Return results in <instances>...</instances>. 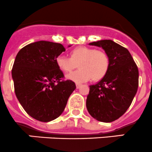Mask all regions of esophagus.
<instances>
[{
	"instance_id": "obj_1",
	"label": "esophagus",
	"mask_w": 152,
	"mask_h": 152,
	"mask_svg": "<svg viewBox=\"0 0 152 152\" xmlns=\"http://www.w3.org/2000/svg\"><path fill=\"white\" fill-rule=\"evenodd\" d=\"M80 86H81V84H80V83H76V88H79Z\"/></svg>"
}]
</instances>
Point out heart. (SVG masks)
Instances as JSON below:
<instances>
[{
    "instance_id": "b5f03b06",
    "label": "heart",
    "mask_w": 152,
    "mask_h": 152,
    "mask_svg": "<svg viewBox=\"0 0 152 152\" xmlns=\"http://www.w3.org/2000/svg\"><path fill=\"white\" fill-rule=\"evenodd\" d=\"M70 58L63 55L57 57L56 64L64 72H71L78 64L77 71L71 73L66 78L73 82L81 83L91 79L99 80L107 73L109 68V58L101 50L87 46H77L69 52Z\"/></svg>"
}]
</instances>
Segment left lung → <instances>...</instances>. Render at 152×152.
Masks as SVG:
<instances>
[{
  "mask_svg": "<svg viewBox=\"0 0 152 152\" xmlns=\"http://www.w3.org/2000/svg\"><path fill=\"white\" fill-rule=\"evenodd\" d=\"M101 47L109 58L106 75L89 86L86 108L91 117L110 123L121 118L129 108L138 88L139 72L130 52L112 40L88 43Z\"/></svg>",
  "mask_w": 152,
  "mask_h": 152,
  "instance_id": "left-lung-1",
  "label": "left lung"
}]
</instances>
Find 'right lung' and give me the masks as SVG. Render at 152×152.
Segmentation results:
<instances>
[{
    "label": "right lung",
    "mask_w": 152,
    "mask_h": 152,
    "mask_svg": "<svg viewBox=\"0 0 152 152\" xmlns=\"http://www.w3.org/2000/svg\"><path fill=\"white\" fill-rule=\"evenodd\" d=\"M65 51L61 43L40 40L26 45L16 55L12 69L15 92L27 114L37 121L58 118L76 88L73 81L62 80L64 73L55 61Z\"/></svg>",
    "instance_id": "right-lung-1"
}]
</instances>
